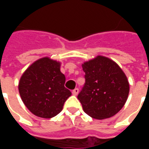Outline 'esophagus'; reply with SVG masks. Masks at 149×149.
<instances>
[{
	"mask_svg": "<svg viewBox=\"0 0 149 149\" xmlns=\"http://www.w3.org/2000/svg\"><path fill=\"white\" fill-rule=\"evenodd\" d=\"M78 93H79V89H78L77 88H76L75 89L72 90V94H73L74 96H77V95L78 94Z\"/></svg>",
	"mask_w": 149,
	"mask_h": 149,
	"instance_id": "34e87169",
	"label": "esophagus"
}]
</instances>
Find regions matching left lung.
I'll use <instances>...</instances> for the list:
<instances>
[{
    "mask_svg": "<svg viewBox=\"0 0 149 149\" xmlns=\"http://www.w3.org/2000/svg\"><path fill=\"white\" fill-rule=\"evenodd\" d=\"M85 83L77 98L85 113L97 120L109 118L125 105L129 93L127 77L108 57L97 56L84 62Z\"/></svg>",
    "mask_w": 149,
    "mask_h": 149,
    "instance_id": "1",
    "label": "left lung"
}]
</instances>
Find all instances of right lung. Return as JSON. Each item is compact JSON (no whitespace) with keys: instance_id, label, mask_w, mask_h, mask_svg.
I'll return each instance as SVG.
<instances>
[{"instance_id":"right-lung-1","label":"right lung","mask_w":149,"mask_h":149,"mask_svg":"<svg viewBox=\"0 0 149 149\" xmlns=\"http://www.w3.org/2000/svg\"><path fill=\"white\" fill-rule=\"evenodd\" d=\"M60 67V62L44 57L32 64L21 76L18 85L21 100L37 116H56L72 95L65 87V77Z\"/></svg>"}]
</instances>
